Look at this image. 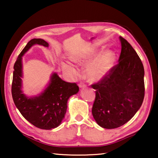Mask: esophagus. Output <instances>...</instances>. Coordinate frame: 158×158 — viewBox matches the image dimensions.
Here are the masks:
<instances>
[{
	"label": "esophagus",
	"mask_w": 158,
	"mask_h": 158,
	"mask_svg": "<svg viewBox=\"0 0 158 158\" xmlns=\"http://www.w3.org/2000/svg\"><path fill=\"white\" fill-rule=\"evenodd\" d=\"M79 87L80 88H85L86 85L85 84V83H83V82H81V83H80V84H79Z\"/></svg>",
	"instance_id": "34e87169"
}]
</instances>
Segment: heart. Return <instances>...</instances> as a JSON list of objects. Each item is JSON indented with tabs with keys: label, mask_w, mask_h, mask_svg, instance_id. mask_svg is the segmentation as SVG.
Segmentation results:
<instances>
[{
	"label": "heart",
	"mask_w": 158,
	"mask_h": 158,
	"mask_svg": "<svg viewBox=\"0 0 158 158\" xmlns=\"http://www.w3.org/2000/svg\"><path fill=\"white\" fill-rule=\"evenodd\" d=\"M98 53V51L97 49H92L85 55L74 57V61L81 64H85L91 61ZM114 60L115 54L113 51L106 49L102 52L88 65L86 69L88 78L91 81H98L103 78L111 70ZM63 68L73 74L77 73V68L70 63H64Z\"/></svg>",
	"instance_id": "1"
}]
</instances>
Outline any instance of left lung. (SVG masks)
I'll return each instance as SVG.
<instances>
[{
    "label": "left lung",
    "instance_id": "8db88e82",
    "mask_svg": "<svg viewBox=\"0 0 158 158\" xmlns=\"http://www.w3.org/2000/svg\"><path fill=\"white\" fill-rule=\"evenodd\" d=\"M119 38L122 51L118 62L103 78L91 85L96 90L93 116L105 129L126 124L139 109L144 97L143 64L131 45Z\"/></svg>",
    "mask_w": 158,
    "mask_h": 158
}]
</instances>
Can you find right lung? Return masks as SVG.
Instances as JSON below:
<instances>
[{
  "mask_svg": "<svg viewBox=\"0 0 158 158\" xmlns=\"http://www.w3.org/2000/svg\"><path fill=\"white\" fill-rule=\"evenodd\" d=\"M37 44L48 47V43L42 39L30 40L19 54L14 68L11 94L14 102L23 117L31 124L42 129L56 128L64 118L69 98L76 94L79 87L75 83H68L60 78L56 73L44 91L39 96L27 98L21 90L22 64L21 59L26 52L32 45Z\"/></svg>",
  "mask_w": 158,
  "mask_h": 158,
  "instance_id": "1",
  "label": "right lung"
}]
</instances>
